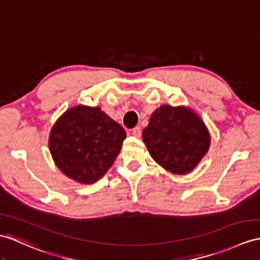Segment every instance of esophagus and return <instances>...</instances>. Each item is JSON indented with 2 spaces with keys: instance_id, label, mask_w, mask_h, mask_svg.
<instances>
[{
  "instance_id": "esophagus-1",
  "label": "esophagus",
  "mask_w": 260,
  "mask_h": 260,
  "mask_svg": "<svg viewBox=\"0 0 260 260\" xmlns=\"http://www.w3.org/2000/svg\"><path fill=\"white\" fill-rule=\"evenodd\" d=\"M132 136L136 137V138L141 137V128H140V126H136V128L132 129Z\"/></svg>"
}]
</instances>
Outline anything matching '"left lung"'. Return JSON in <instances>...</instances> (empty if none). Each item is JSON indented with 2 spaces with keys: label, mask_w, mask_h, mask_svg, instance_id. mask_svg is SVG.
Listing matches in <instances>:
<instances>
[{
  "label": "left lung",
  "mask_w": 260,
  "mask_h": 260,
  "mask_svg": "<svg viewBox=\"0 0 260 260\" xmlns=\"http://www.w3.org/2000/svg\"><path fill=\"white\" fill-rule=\"evenodd\" d=\"M142 139L152 159L178 175L192 172L211 145L206 124L184 106L162 105L157 108L143 129Z\"/></svg>",
  "instance_id": "1"
}]
</instances>
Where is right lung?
<instances>
[{"mask_svg": "<svg viewBox=\"0 0 260 260\" xmlns=\"http://www.w3.org/2000/svg\"><path fill=\"white\" fill-rule=\"evenodd\" d=\"M125 137L122 126L100 107L78 105L57 119L48 147L56 167L67 178L92 184L115 162Z\"/></svg>", "mask_w": 260, "mask_h": 260, "instance_id": "add662e5", "label": "right lung"}]
</instances>
